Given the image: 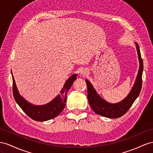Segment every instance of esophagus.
<instances>
[{
	"label": "esophagus",
	"mask_w": 153,
	"mask_h": 153,
	"mask_svg": "<svg viewBox=\"0 0 153 153\" xmlns=\"http://www.w3.org/2000/svg\"><path fill=\"white\" fill-rule=\"evenodd\" d=\"M81 75H83V76H85L86 75V74H87V70H86V69H82L81 70Z\"/></svg>",
	"instance_id": "1"
}]
</instances>
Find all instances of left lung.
<instances>
[{
  "label": "left lung",
  "instance_id": "1",
  "mask_svg": "<svg viewBox=\"0 0 153 153\" xmlns=\"http://www.w3.org/2000/svg\"><path fill=\"white\" fill-rule=\"evenodd\" d=\"M138 52L140 68L135 83L127 96L117 103H110L101 98L97 94L91 82L86 79L88 91V100L90 106L96 114L108 118H118L126 113L137 97H138L142 85V73L143 69V60L141 57L140 50L138 43H136Z\"/></svg>",
  "mask_w": 153,
  "mask_h": 153
}]
</instances>
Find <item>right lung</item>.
<instances>
[{
  "label": "right lung",
  "instance_id": "obj_1",
  "mask_svg": "<svg viewBox=\"0 0 153 153\" xmlns=\"http://www.w3.org/2000/svg\"><path fill=\"white\" fill-rule=\"evenodd\" d=\"M11 75L13 79V94L15 100L27 116L32 120L38 121H44L53 119L62 111L66 101V94L72 87L74 81L76 79L77 76L76 74L70 76L65 83L60 94H58L50 102L43 105H34L28 102L19 94L12 72Z\"/></svg>",
  "mask_w": 153,
  "mask_h": 153
}]
</instances>
